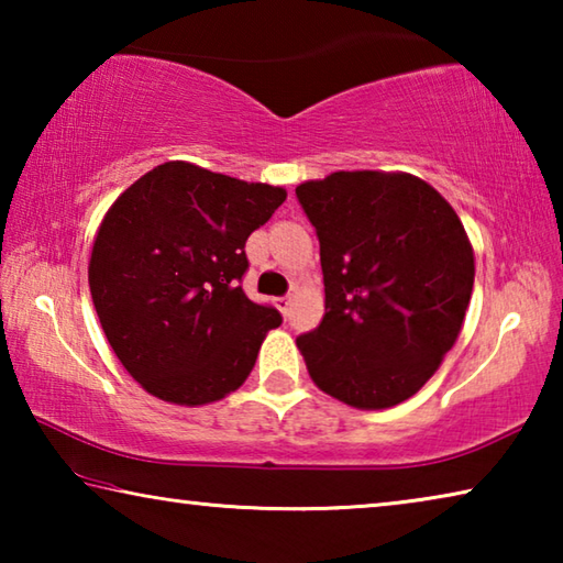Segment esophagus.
I'll use <instances>...</instances> for the list:
<instances>
[{
    "label": "esophagus",
    "instance_id": "34e87169",
    "mask_svg": "<svg viewBox=\"0 0 563 563\" xmlns=\"http://www.w3.org/2000/svg\"><path fill=\"white\" fill-rule=\"evenodd\" d=\"M275 305H278V310L283 312V316H288V310H290V295H285V298H278V300H275Z\"/></svg>",
    "mask_w": 563,
    "mask_h": 563
}]
</instances>
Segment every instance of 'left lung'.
<instances>
[{"label":"left lung","instance_id":"obj_1","mask_svg":"<svg viewBox=\"0 0 563 563\" xmlns=\"http://www.w3.org/2000/svg\"><path fill=\"white\" fill-rule=\"evenodd\" d=\"M320 241L325 316L298 340L322 393L387 409L460 338L474 251L454 208L412 174L338 170L295 188Z\"/></svg>","mask_w":563,"mask_h":563}]
</instances>
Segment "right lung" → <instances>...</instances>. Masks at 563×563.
Returning <instances> with one entry per match:
<instances>
[{
    "label": "right lung",
    "mask_w": 563,
    "mask_h": 563,
    "mask_svg": "<svg viewBox=\"0 0 563 563\" xmlns=\"http://www.w3.org/2000/svg\"><path fill=\"white\" fill-rule=\"evenodd\" d=\"M168 161L131 184L93 238L89 288L111 350L164 402L198 407L235 393L283 318L247 300L245 241L285 201Z\"/></svg>",
    "instance_id": "1"
}]
</instances>
